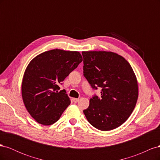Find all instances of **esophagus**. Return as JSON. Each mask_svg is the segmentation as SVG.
<instances>
[{
    "label": "esophagus",
    "instance_id": "34e87169",
    "mask_svg": "<svg viewBox=\"0 0 160 160\" xmlns=\"http://www.w3.org/2000/svg\"><path fill=\"white\" fill-rule=\"evenodd\" d=\"M72 101H73L74 103H77L79 101V99H77V98H72Z\"/></svg>",
    "mask_w": 160,
    "mask_h": 160
}]
</instances>
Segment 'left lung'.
<instances>
[{
  "label": "left lung",
  "instance_id": "1",
  "mask_svg": "<svg viewBox=\"0 0 160 160\" xmlns=\"http://www.w3.org/2000/svg\"><path fill=\"white\" fill-rule=\"evenodd\" d=\"M83 75L92 89L101 88L100 98L94 95L83 113L96 129L118 128L133 111L138 98L136 77L129 62L115 52L83 51Z\"/></svg>",
  "mask_w": 160,
  "mask_h": 160
}]
</instances>
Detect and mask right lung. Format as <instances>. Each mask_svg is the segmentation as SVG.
Segmentation results:
<instances>
[{
    "label": "right lung",
    "instance_id": "right-lung-1",
    "mask_svg": "<svg viewBox=\"0 0 160 160\" xmlns=\"http://www.w3.org/2000/svg\"><path fill=\"white\" fill-rule=\"evenodd\" d=\"M83 61L77 51L53 49L30 62L22 82V97L28 113L38 123L52 125L71 103L60 85Z\"/></svg>",
    "mask_w": 160,
    "mask_h": 160
}]
</instances>
